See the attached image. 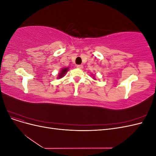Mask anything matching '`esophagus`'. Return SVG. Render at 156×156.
Instances as JSON below:
<instances>
[{"label": "esophagus", "mask_w": 156, "mask_h": 156, "mask_svg": "<svg viewBox=\"0 0 156 156\" xmlns=\"http://www.w3.org/2000/svg\"><path fill=\"white\" fill-rule=\"evenodd\" d=\"M77 68H79V69H83V65H77Z\"/></svg>", "instance_id": "obj_1"}]
</instances>
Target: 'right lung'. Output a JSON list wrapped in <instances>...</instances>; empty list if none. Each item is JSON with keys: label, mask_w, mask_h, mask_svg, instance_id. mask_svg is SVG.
I'll use <instances>...</instances> for the list:
<instances>
[{"label": "right lung", "mask_w": 156, "mask_h": 156, "mask_svg": "<svg viewBox=\"0 0 156 156\" xmlns=\"http://www.w3.org/2000/svg\"><path fill=\"white\" fill-rule=\"evenodd\" d=\"M68 68H63L62 70H61L60 73L58 74V77L61 78V77H62L63 76H64V75L66 73V72H68Z\"/></svg>", "instance_id": "obj_1"}]
</instances>
